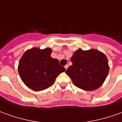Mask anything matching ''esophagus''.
<instances>
[{
	"instance_id": "34e87169",
	"label": "esophagus",
	"mask_w": 122,
	"mask_h": 122,
	"mask_svg": "<svg viewBox=\"0 0 122 122\" xmlns=\"http://www.w3.org/2000/svg\"><path fill=\"white\" fill-rule=\"evenodd\" d=\"M64 67H65V68H66V69L67 70V68H68V64H66V66H64Z\"/></svg>"
}]
</instances>
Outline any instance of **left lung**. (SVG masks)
Instances as JSON below:
<instances>
[{
	"mask_svg": "<svg viewBox=\"0 0 122 122\" xmlns=\"http://www.w3.org/2000/svg\"><path fill=\"white\" fill-rule=\"evenodd\" d=\"M72 65L66 71L74 84L84 90H94L102 85L110 67L104 54L97 50L79 49L71 58Z\"/></svg>",
	"mask_w": 122,
	"mask_h": 122,
	"instance_id": "1",
	"label": "left lung"
}]
</instances>
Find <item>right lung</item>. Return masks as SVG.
Here are the masks:
<instances>
[{
  "instance_id": "add662e5",
  "label": "right lung",
  "mask_w": 122,
  "mask_h": 122,
  "mask_svg": "<svg viewBox=\"0 0 122 122\" xmlns=\"http://www.w3.org/2000/svg\"><path fill=\"white\" fill-rule=\"evenodd\" d=\"M50 48L40 50L31 48L24 52L18 64V73L24 84L34 91L52 86L56 77L66 69L59 60L52 58Z\"/></svg>"
}]
</instances>
